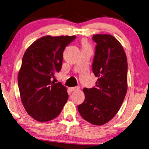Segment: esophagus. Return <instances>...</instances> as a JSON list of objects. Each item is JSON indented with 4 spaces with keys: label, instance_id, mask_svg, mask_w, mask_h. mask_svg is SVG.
<instances>
[{
    "label": "esophagus",
    "instance_id": "obj_1",
    "mask_svg": "<svg viewBox=\"0 0 149 149\" xmlns=\"http://www.w3.org/2000/svg\"><path fill=\"white\" fill-rule=\"evenodd\" d=\"M80 89L79 87H71L70 90L71 91H77Z\"/></svg>",
    "mask_w": 149,
    "mask_h": 149
}]
</instances>
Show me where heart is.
<instances>
[{"label":"heart","instance_id":"1","mask_svg":"<svg viewBox=\"0 0 149 149\" xmlns=\"http://www.w3.org/2000/svg\"><path fill=\"white\" fill-rule=\"evenodd\" d=\"M81 45L82 46V48H90V45L89 44V42H88V41L85 38L82 39L81 40Z\"/></svg>","mask_w":149,"mask_h":149}]
</instances>
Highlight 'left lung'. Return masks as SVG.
<instances>
[{
  "instance_id": "1",
  "label": "left lung",
  "mask_w": 149,
  "mask_h": 149,
  "mask_svg": "<svg viewBox=\"0 0 149 149\" xmlns=\"http://www.w3.org/2000/svg\"><path fill=\"white\" fill-rule=\"evenodd\" d=\"M93 40L97 46L92 70L98 79L95 87L83 89L85 100L78 105V110L86 121L101 126L116 115L124 101L128 62L124 48L113 36L96 34Z\"/></svg>"
}]
</instances>
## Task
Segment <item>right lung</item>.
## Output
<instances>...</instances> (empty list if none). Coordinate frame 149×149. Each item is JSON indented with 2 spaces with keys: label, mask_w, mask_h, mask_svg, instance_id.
Wrapping results in <instances>:
<instances>
[{
  "label": "right lung",
  "mask_w": 149,
  "mask_h": 149,
  "mask_svg": "<svg viewBox=\"0 0 149 149\" xmlns=\"http://www.w3.org/2000/svg\"><path fill=\"white\" fill-rule=\"evenodd\" d=\"M76 36H46L34 42L23 55L18 74L21 100L34 120L54 119L68 99L66 87L51 81L61 70L63 52Z\"/></svg>",
  "instance_id": "obj_1"
}]
</instances>
